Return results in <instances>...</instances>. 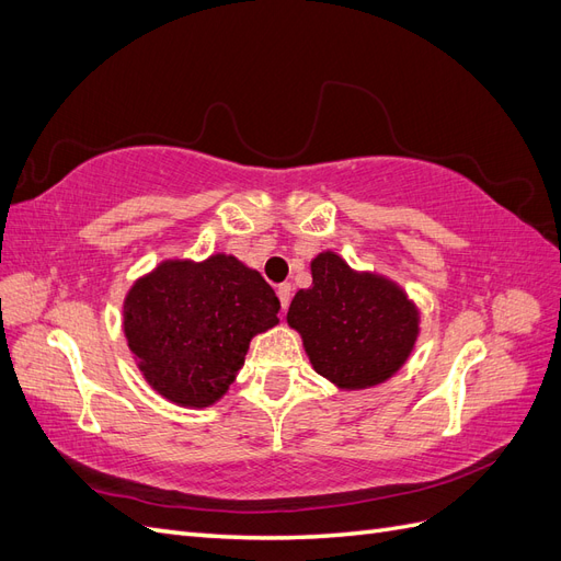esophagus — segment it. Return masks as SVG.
Instances as JSON below:
<instances>
[{
    "mask_svg": "<svg viewBox=\"0 0 561 561\" xmlns=\"http://www.w3.org/2000/svg\"><path fill=\"white\" fill-rule=\"evenodd\" d=\"M278 299H280V309L287 311V307H290V299H293V285L290 283L278 285Z\"/></svg>",
    "mask_w": 561,
    "mask_h": 561,
    "instance_id": "1",
    "label": "esophagus"
}]
</instances>
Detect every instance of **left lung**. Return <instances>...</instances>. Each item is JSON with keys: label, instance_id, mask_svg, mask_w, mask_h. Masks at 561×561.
<instances>
[{"label": "left lung", "instance_id": "obj_1", "mask_svg": "<svg viewBox=\"0 0 561 561\" xmlns=\"http://www.w3.org/2000/svg\"><path fill=\"white\" fill-rule=\"evenodd\" d=\"M313 285L299 290L287 322L301 334L313 369L339 388H367L410 358L419 313L396 283L355 271L334 252L311 262Z\"/></svg>", "mask_w": 561, "mask_h": 561}]
</instances>
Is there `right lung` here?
<instances>
[{
  "instance_id": "add662e5",
  "label": "right lung",
  "mask_w": 561,
  "mask_h": 561,
  "mask_svg": "<svg viewBox=\"0 0 561 561\" xmlns=\"http://www.w3.org/2000/svg\"><path fill=\"white\" fill-rule=\"evenodd\" d=\"M278 309L274 287L231 254L173 260L130 287L124 332L151 388L182 407H208L243 367L250 339L276 325Z\"/></svg>"
}]
</instances>
